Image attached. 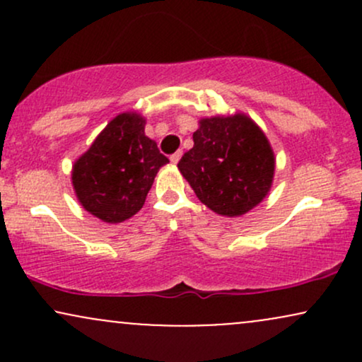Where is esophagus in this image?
I'll return each instance as SVG.
<instances>
[{"mask_svg":"<svg viewBox=\"0 0 362 362\" xmlns=\"http://www.w3.org/2000/svg\"><path fill=\"white\" fill-rule=\"evenodd\" d=\"M180 156H182V151L173 153V155L170 156V161H172V165H177V163H178V160H180Z\"/></svg>","mask_w":362,"mask_h":362,"instance_id":"1","label":"esophagus"}]
</instances>
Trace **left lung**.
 <instances>
[{
    "label": "left lung",
    "mask_w": 362,
    "mask_h": 362,
    "mask_svg": "<svg viewBox=\"0 0 362 362\" xmlns=\"http://www.w3.org/2000/svg\"><path fill=\"white\" fill-rule=\"evenodd\" d=\"M194 148L178 161L199 201L219 216L236 218L271 190L276 156L267 136L243 112L199 120Z\"/></svg>",
    "instance_id": "8db88e82"
}]
</instances>
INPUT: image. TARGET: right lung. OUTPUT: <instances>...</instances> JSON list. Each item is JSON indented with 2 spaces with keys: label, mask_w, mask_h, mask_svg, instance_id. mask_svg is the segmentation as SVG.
I'll return each mask as SVG.
<instances>
[{
  "label": "right lung",
  "mask_w": 362,
  "mask_h": 362,
  "mask_svg": "<svg viewBox=\"0 0 362 362\" xmlns=\"http://www.w3.org/2000/svg\"><path fill=\"white\" fill-rule=\"evenodd\" d=\"M144 126L146 119L134 110L115 115L74 161L71 184L78 202L102 221L117 224L132 218L158 170L168 163Z\"/></svg>",
  "instance_id": "add662e5"
}]
</instances>
